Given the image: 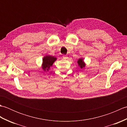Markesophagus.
Wrapping results in <instances>:
<instances>
[{"label":"esophagus","instance_id":"34e87169","mask_svg":"<svg viewBox=\"0 0 127 127\" xmlns=\"http://www.w3.org/2000/svg\"><path fill=\"white\" fill-rule=\"evenodd\" d=\"M63 58L64 59H66L67 58H68V56L64 55V56H63Z\"/></svg>","mask_w":127,"mask_h":127}]
</instances>
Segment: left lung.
<instances>
[{
  "label": "left lung",
  "instance_id": "obj_1",
  "mask_svg": "<svg viewBox=\"0 0 127 127\" xmlns=\"http://www.w3.org/2000/svg\"><path fill=\"white\" fill-rule=\"evenodd\" d=\"M77 64H78V65H79V66H80V68L81 69L83 68L86 66V64L82 58H80L78 59Z\"/></svg>",
  "mask_w": 127,
  "mask_h": 127
}]
</instances>
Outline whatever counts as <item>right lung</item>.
Segmentation results:
<instances>
[{"mask_svg":"<svg viewBox=\"0 0 127 127\" xmlns=\"http://www.w3.org/2000/svg\"><path fill=\"white\" fill-rule=\"evenodd\" d=\"M57 60V58L54 56L47 55L44 57L42 59V68L44 71H48L51 66H52L54 62Z\"/></svg>","mask_w":127,"mask_h":127,"instance_id":"1","label":"right lung"}]
</instances>
